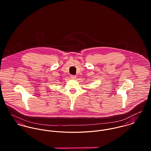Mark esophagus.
Returning <instances> with one entry per match:
<instances>
[{
    "label": "esophagus",
    "mask_w": 151,
    "mask_h": 151,
    "mask_svg": "<svg viewBox=\"0 0 151 151\" xmlns=\"http://www.w3.org/2000/svg\"><path fill=\"white\" fill-rule=\"evenodd\" d=\"M76 76H74V75H71V79H76Z\"/></svg>",
    "instance_id": "obj_1"
}]
</instances>
